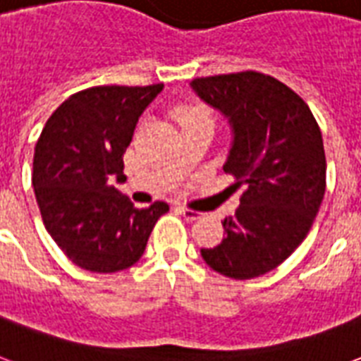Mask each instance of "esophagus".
I'll use <instances>...</instances> for the list:
<instances>
[{"label": "esophagus", "mask_w": 361, "mask_h": 361, "mask_svg": "<svg viewBox=\"0 0 361 361\" xmlns=\"http://www.w3.org/2000/svg\"><path fill=\"white\" fill-rule=\"evenodd\" d=\"M180 212L183 214V217L185 219H189V221H195V219H199V217H202V214L197 210H191V208H185V206H181Z\"/></svg>", "instance_id": "esophagus-1"}]
</instances>
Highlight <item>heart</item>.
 <instances>
[{
    "instance_id": "b5f03b06",
    "label": "heart",
    "mask_w": 361,
    "mask_h": 361,
    "mask_svg": "<svg viewBox=\"0 0 361 361\" xmlns=\"http://www.w3.org/2000/svg\"><path fill=\"white\" fill-rule=\"evenodd\" d=\"M178 121L181 126H191L197 123H214V115L208 107L191 104V106H181L178 109Z\"/></svg>"
}]
</instances>
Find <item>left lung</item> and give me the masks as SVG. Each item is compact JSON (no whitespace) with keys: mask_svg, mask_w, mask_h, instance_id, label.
I'll list each match as a JSON object with an SVG mask.
<instances>
[{"mask_svg":"<svg viewBox=\"0 0 361 361\" xmlns=\"http://www.w3.org/2000/svg\"><path fill=\"white\" fill-rule=\"evenodd\" d=\"M192 89L229 117L235 140L225 174L244 187L227 233L200 255L224 276L250 280L276 269L309 235L326 192V151L307 102L259 71L199 77Z\"/></svg>","mask_w":361,"mask_h":361,"instance_id":"1","label":"left lung"}]
</instances>
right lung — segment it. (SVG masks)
Here are the masks:
<instances>
[{"mask_svg": "<svg viewBox=\"0 0 361 361\" xmlns=\"http://www.w3.org/2000/svg\"><path fill=\"white\" fill-rule=\"evenodd\" d=\"M162 90L100 85L79 90L49 117L35 144V200L49 235L77 267L119 272L144 255L157 219L169 204L136 208L111 183L123 176V155L137 117Z\"/></svg>", "mask_w": 361, "mask_h": 361, "instance_id": "add662e5", "label": "right lung"}]
</instances>
